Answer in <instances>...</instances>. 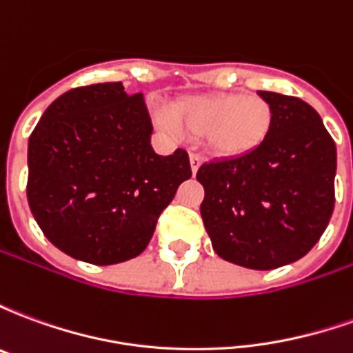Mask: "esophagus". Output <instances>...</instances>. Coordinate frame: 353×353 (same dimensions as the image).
Here are the masks:
<instances>
[{
	"label": "esophagus",
	"mask_w": 353,
	"mask_h": 353,
	"mask_svg": "<svg viewBox=\"0 0 353 353\" xmlns=\"http://www.w3.org/2000/svg\"><path fill=\"white\" fill-rule=\"evenodd\" d=\"M189 161H191V170L192 174H196L200 168V164H202V157L199 153H191L189 154Z\"/></svg>",
	"instance_id": "1"
}]
</instances>
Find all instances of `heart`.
<instances>
[{
    "mask_svg": "<svg viewBox=\"0 0 353 353\" xmlns=\"http://www.w3.org/2000/svg\"><path fill=\"white\" fill-rule=\"evenodd\" d=\"M272 105L245 92L191 96L172 108L166 124L189 138H206L208 149L219 159H240L257 151L270 136Z\"/></svg>",
    "mask_w": 353,
    "mask_h": 353,
    "instance_id": "1",
    "label": "heart"
}]
</instances>
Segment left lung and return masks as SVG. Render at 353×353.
<instances>
[{
  "label": "left lung",
  "instance_id": "obj_1",
  "mask_svg": "<svg viewBox=\"0 0 353 353\" xmlns=\"http://www.w3.org/2000/svg\"><path fill=\"white\" fill-rule=\"evenodd\" d=\"M274 111L270 136L240 159L206 162L200 214L215 253L253 270L299 261L334 210L336 147L318 111L295 96L259 90Z\"/></svg>",
  "mask_w": 353,
  "mask_h": 353
}]
</instances>
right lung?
Returning <instances> with one entry per match:
<instances>
[{
    "label": "right lung",
    "mask_w": 353,
    "mask_h": 353,
    "mask_svg": "<svg viewBox=\"0 0 353 353\" xmlns=\"http://www.w3.org/2000/svg\"><path fill=\"white\" fill-rule=\"evenodd\" d=\"M141 94L123 83L68 90L50 103L28 143V204L60 252L90 265L134 259L164 208L191 177L189 154L151 147Z\"/></svg>",
    "instance_id": "add662e5"
}]
</instances>
